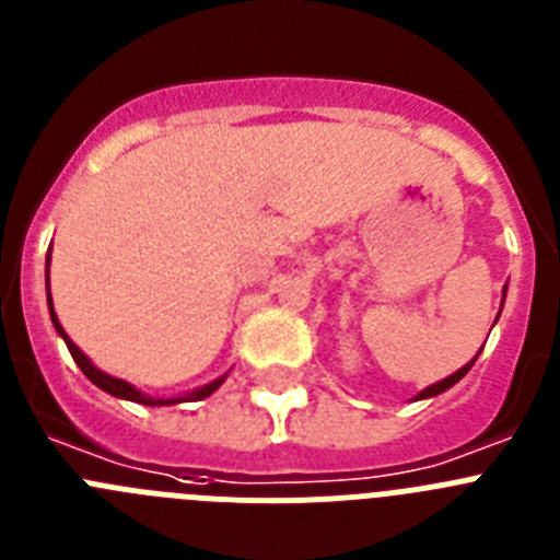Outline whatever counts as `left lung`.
<instances>
[{
    "instance_id": "obj_1",
    "label": "left lung",
    "mask_w": 560,
    "mask_h": 560,
    "mask_svg": "<svg viewBox=\"0 0 560 560\" xmlns=\"http://www.w3.org/2000/svg\"><path fill=\"white\" fill-rule=\"evenodd\" d=\"M504 294H508V285H504ZM502 303H504V300H502ZM499 314H502V311H499ZM497 319H499V316H497ZM477 355H479V353H477ZM477 355H474V359H471V361H468V364H465V368H459V370H457V373H452V375H448V378L438 381V384H432V387H427V389H420V393H418V395H415V400H423V398H434V395H440V393H446V389H452V387H454V384H457V381H459V378H463V375H465V373H468V370H471V368H474V361H477Z\"/></svg>"
}]
</instances>
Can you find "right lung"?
<instances>
[{"label": "right lung", "mask_w": 560, "mask_h": 560, "mask_svg": "<svg viewBox=\"0 0 560 560\" xmlns=\"http://www.w3.org/2000/svg\"><path fill=\"white\" fill-rule=\"evenodd\" d=\"M47 305H49V319H52V325H56V334L61 336L63 341H67L69 353H72V359H75L78 368L83 370V375H86V378L92 381L95 387H101L103 393L114 395V398L133 400V404H142V407H173V404H182V400H201V398H207V395L215 393V389H219L221 384H224V381H226V375H230V373L219 375V378L210 381V384H205V387H196V389H190V393H185V395H173V398H153V395H145V393H142V389H137V387H133V384H128V381L114 378V375L103 373V370L95 368V364H92V359H89V355L83 353L81 348H78L75 341L69 339L67 330H63L61 323H58L56 308H52V296H49V252H47Z\"/></svg>", "instance_id": "right-lung-1"}]
</instances>
